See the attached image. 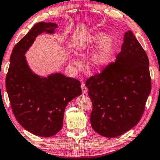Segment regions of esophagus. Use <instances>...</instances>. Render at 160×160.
<instances>
[{
  "instance_id": "1",
  "label": "esophagus",
  "mask_w": 160,
  "mask_h": 160,
  "mask_svg": "<svg viewBox=\"0 0 160 160\" xmlns=\"http://www.w3.org/2000/svg\"><path fill=\"white\" fill-rule=\"evenodd\" d=\"M81 88H82V94H86L87 92H88V88H87V87H86L85 83L81 84Z\"/></svg>"
}]
</instances>
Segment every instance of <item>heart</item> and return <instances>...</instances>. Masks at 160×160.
I'll list each match as a JSON object with an SVG mask.
<instances>
[{
    "label": "heart",
    "instance_id": "b5f03b06",
    "mask_svg": "<svg viewBox=\"0 0 160 160\" xmlns=\"http://www.w3.org/2000/svg\"><path fill=\"white\" fill-rule=\"evenodd\" d=\"M99 42H101V44L92 57V63L95 68H100L109 63L115 47L114 41L112 37L99 32L92 37L88 42L82 43L80 47V49H82L87 47V45L94 46L98 44ZM72 63L77 66L80 65V62L78 59H73Z\"/></svg>",
    "mask_w": 160,
    "mask_h": 160
}]
</instances>
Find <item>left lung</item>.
<instances>
[{
    "label": "left lung",
    "mask_w": 160,
    "mask_h": 160,
    "mask_svg": "<svg viewBox=\"0 0 160 160\" xmlns=\"http://www.w3.org/2000/svg\"><path fill=\"white\" fill-rule=\"evenodd\" d=\"M116 61L86 80L92 103L90 122L97 133L115 138L139 122L151 91L149 60L131 31Z\"/></svg>",
    "instance_id": "1"
}]
</instances>
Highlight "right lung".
Here are the masks:
<instances>
[{
  "mask_svg": "<svg viewBox=\"0 0 160 160\" xmlns=\"http://www.w3.org/2000/svg\"><path fill=\"white\" fill-rule=\"evenodd\" d=\"M58 25L39 22L13 48L5 78L10 106L19 123L34 135L51 137L63 127L68 102L82 94L80 82L61 73L37 76L29 69L25 53L42 32L52 34Z\"/></svg>",
  "mask_w": 160,
  "mask_h": 160,
  "instance_id": "right-lung-1",
  "label": "right lung"
}]
</instances>
